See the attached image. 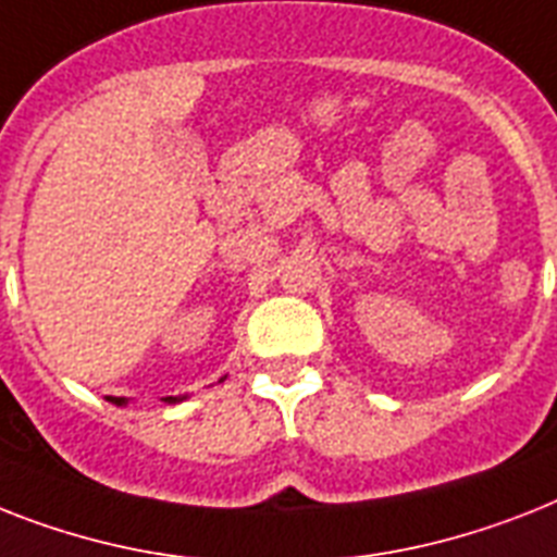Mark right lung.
<instances>
[{
  "mask_svg": "<svg viewBox=\"0 0 557 557\" xmlns=\"http://www.w3.org/2000/svg\"><path fill=\"white\" fill-rule=\"evenodd\" d=\"M165 400H169V404H171L174 397H165ZM114 404H125V400H122V397H114Z\"/></svg>",
  "mask_w": 557,
  "mask_h": 557,
  "instance_id": "right-lung-1",
  "label": "right lung"
}]
</instances>
